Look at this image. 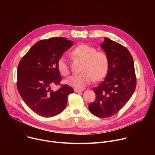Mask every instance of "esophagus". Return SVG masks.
Returning a JSON list of instances; mask_svg holds the SVG:
<instances>
[{
	"label": "esophagus",
	"mask_w": 155,
	"mask_h": 155,
	"mask_svg": "<svg viewBox=\"0 0 155 155\" xmlns=\"http://www.w3.org/2000/svg\"><path fill=\"white\" fill-rule=\"evenodd\" d=\"M83 90H80V89H77V88H75V89H74V91L75 93H80V92H82Z\"/></svg>",
	"instance_id": "34e87169"
}]
</instances>
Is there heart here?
I'll return each instance as SVG.
<instances>
[{
  "instance_id": "obj_1",
  "label": "heart",
  "mask_w": 155,
  "mask_h": 155,
  "mask_svg": "<svg viewBox=\"0 0 155 155\" xmlns=\"http://www.w3.org/2000/svg\"><path fill=\"white\" fill-rule=\"evenodd\" d=\"M75 56L85 61L81 74H75L65 80L69 85L82 89L93 82L94 79L99 80L107 74L108 68V59L107 54L102 51H97L96 48L90 45L81 44L73 51ZM58 68L64 76L69 74L70 71L67 58L62 56L58 60Z\"/></svg>"
}]
</instances>
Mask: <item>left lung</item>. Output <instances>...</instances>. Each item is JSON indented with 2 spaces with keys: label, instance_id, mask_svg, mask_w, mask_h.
I'll use <instances>...</instances> for the list:
<instances>
[{
  "label": "left lung",
  "instance_id": "8db88e82",
  "mask_svg": "<svg viewBox=\"0 0 155 155\" xmlns=\"http://www.w3.org/2000/svg\"><path fill=\"white\" fill-rule=\"evenodd\" d=\"M101 47L108 57V71L93 89L96 99L88 108L94 115L105 118L117 114L128 102L135 91L136 77L133 58L126 47L107 37Z\"/></svg>",
  "mask_w": 155,
  "mask_h": 155
}]
</instances>
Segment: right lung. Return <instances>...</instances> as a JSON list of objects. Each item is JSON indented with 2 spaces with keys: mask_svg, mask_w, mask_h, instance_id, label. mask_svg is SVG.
<instances>
[{
  "mask_svg": "<svg viewBox=\"0 0 155 155\" xmlns=\"http://www.w3.org/2000/svg\"><path fill=\"white\" fill-rule=\"evenodd\" d=\"M67 38L54 37L37 41L21 59L17 69V88L26 104L37 115L51 117L65 108L73 88L65 84L56 91L51 85L62 80L58 62L73 45Z\"/></svg>",
  "mask_w": 155,
  "mask_h": 155,
  "instance_id": "obj_1",
  "label": "right lung"
}]
</instances>
